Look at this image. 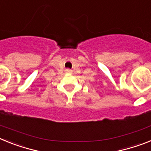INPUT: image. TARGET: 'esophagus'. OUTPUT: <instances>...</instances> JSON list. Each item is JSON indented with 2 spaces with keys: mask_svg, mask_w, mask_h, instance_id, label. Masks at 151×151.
Wrapping results in <instances>:
<instances>
[{
  "mask_svg": "<svg viewBox=\"0 0 151 151\" xmlns=\"http://www.w3.org/2000/svg\"><path fill=\"white\" fill-rule=\"evenodd\" d=\"M65 71H66V73H71L72 70H70V69H67Z\"/></svg>",
  "mask_w": 151,
  "mask_h": 151,
  "instance_id": "obj_1",
  "label": "esophagus"
}]
</instances>
